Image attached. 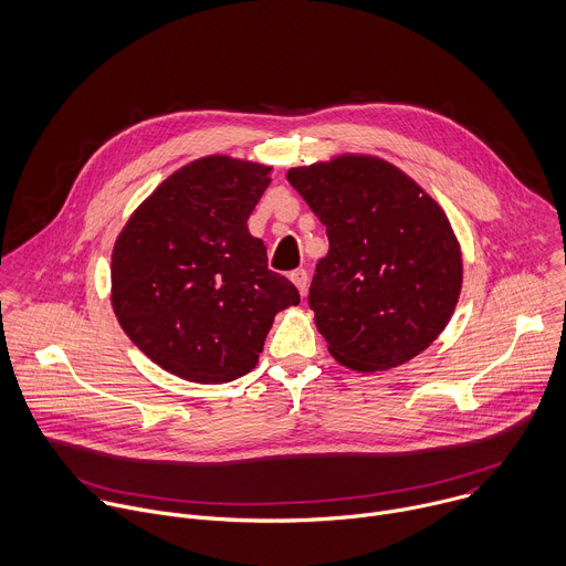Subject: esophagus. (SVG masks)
<instances>
[{
    "mask_svg": "<svg viewBox=\"0 0 566 566\" xmlns=\"http://www.w3.org/2000/svg\"><path fill=\"white\" fill-rule=\"evenodd\" d=\"M290 279H292V283L298 287V292H301V294H305V290H307V283H310V276H307V272H305L303 268H298V270L290 272Z\"/></svg>",
    "mask_w": 566,
    "mask_h": 566,
    "instance_id": "obj_1",
    "label": "esophagus"
}]
</instances>
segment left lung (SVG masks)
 <instances>
[{
    "label": "left lung",
    "mask_w": 566,
    "mask_h": 566,
    "mask_svg": "<svg viewBox=\"0 0 566 566\" xmlns=\"http://www.w3.org/2000/svg\"><path fill=\"white\" fill-rule=\"evenodd\" d=\"M325 224L307 303L329 355L353 370L397 368L446 327L462 290V252L441 207L373 156L287 171Z\"/></svg>",
    "instance_id": "8db88e82"
}]
</instances>
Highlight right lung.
Instances as JSON below:
<instances>
[{"mask_svg":"<svg viewBox=\"0 0 566 566\" xmlns=\"http://www.w3.org/2000/svg\"><path fill=\"white\" fill-rule=\"evenodd\" d=\"M270 171L228 156L193 160L136 209L113 248L111 303L123 329L187 381L248 375L274 316L301 301L248 230Z\"/></svg>","mask_w":566,"mask_h":566,"instance_id":"add662e5","label":"right lung"}]
</instances>
